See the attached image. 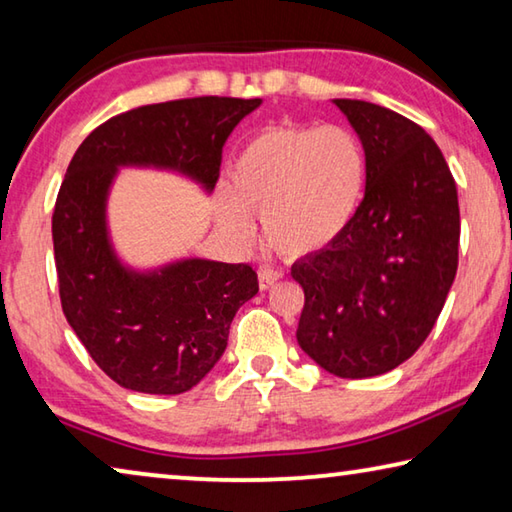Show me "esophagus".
<instances>
[{
  "instance_id": "34e87169",
  "label": "esophagus",
  "mask_w": 512,
  "mask_h": 512,
  "mask_svg": "<svg viewBox=\"0 0 512 512\" xmlns=\"http://www.w3.org/2000/svg\"><path fill=\"white\" fill-rule=\"evenodd\" d=\"M257 277H259V289H271L273 284L280 280L282 277V271H277V268H271V266H262L257 271Z\"/></svg>"
}]
</instances>
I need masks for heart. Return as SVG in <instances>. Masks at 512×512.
<instances>
[{
	"label": "heart",
	"mask_w": 512,
	"mask_h": 512,
	"mask_svg": "<svg viewBox=\"0 0 512 512\" xmlns=\"http://www.w3.org/2000/svg\"><path fill=\"white\" fill-rule=\"evenodd\" d=\"M368 178L361 137L345 126H268L232 164V194L219 223L232 239H253L259 216L277 253L305 257L339 241L359 212Z\"/></svg>",
	"instance_id": "obj_1"
}]
</instances>
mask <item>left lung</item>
Segmentation results:
<instances>
[{
  "label": "left lung",
  "instance_id": "left-lung-1",
  "mask_svg": "<svg viewBox=\"0 0 512 512\" xmlns=\"http://www.w3.org/2000/svg\"><path fill=\"white\" fill-rule=\"evenodd\" d=\"M368 155L366 194L339 241L291 266L298 345L343 379L384 375L436 325L458 268L461 214L438 144L377 103L334 99Z\"/></svg>",
  "mask_w": 512,
  "mask_h": 512
}]
</instances>
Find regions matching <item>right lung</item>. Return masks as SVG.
<instances>
[{
  "mask_svg": "<svg viewBox=\"0 0 512 512\" xmlns=\"http://www.w3.org/2000/svg\"><path fill=\"white\" fill-rule=\"evenodd\" d=\"M259 103L196 97L121 112L69 162L51 216L60 305L119 386L149 395L194 388L221 359L232 318L259 284L248 264L194 257L146 273L121 264L106 223L117 169H171L212 192L225 140Z\"/></svg>",
  "mask_w": 512,
  "mask_h": 512,
  "instance_id": "add662e5",
  "label": "right lung"
}]
</instances>
